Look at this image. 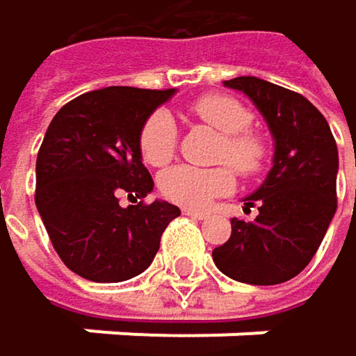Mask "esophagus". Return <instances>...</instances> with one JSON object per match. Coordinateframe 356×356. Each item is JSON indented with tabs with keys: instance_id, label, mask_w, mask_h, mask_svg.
Segmentation results:
<instances>
[{
	"instance_id": "esophagus-1",
	"label": "esophagus",
	"mask_w": 356,
	"mask_h": 356,
	"mask_svg": "<svg viewBox=\"0 0 356 356\" xmlns=\"http://www.w3.org/2000/svg\"><path fill=\"white\" fill-rule=\"evenodd\" d=\"M182 214H186V216H191V218H197V220H206V218H208V214L202 212V210H188V208H184Z\"/></svg>"
}]
</instances>
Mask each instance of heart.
<instances>
[{
	"instance_id": "1",
	"label": "heart",
	"mask_w": 356,
	"mask_h": 356,
	"mask_svg": "<svg viewBox=\"0 0 356 356\" xmlns=\"http://www.w3.org/2000/svg\"><path fill=\"white\" fill-rule=\"evenodd\" d=\"M188 112L206 125L222 134L218 144V159L227 161L240 176H254L268 161V140L252 127V112L240 99L225 93H208L188 104ZM178 146V127L168 112L150 114L140 129L138 148L144 163L150 168H165ZM236 176L227 165L193 168L178 165L168 170L159 180V191L165 200L188 208H208L216 197L231 193Z\"/></svg>"
}]
</instances>
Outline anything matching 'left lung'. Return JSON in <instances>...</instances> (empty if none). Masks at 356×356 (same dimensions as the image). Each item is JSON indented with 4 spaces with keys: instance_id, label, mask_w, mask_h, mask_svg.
I'll use <instances>...</instances> for the list:
<instances>
[{
    "instance_id": "left-lung-1",
    "label": "left lung",
    "mask_w": 356,
    "mask_h": 356,
    "mask_svg": "<svg viewBox=\"0 0 356 356\" xmlns=\"http://www.w3.org/2000/svg\"><path fill=\"white\" fill-rule=\"evenodd\" d=\"M244 91L276 140L274 168L246 197L254 220L231 218V238L212 250L216 268L238 282L280 284L316 254L337 208V146L327 118L304 95L254 76L225 80Z\"/></svg>"
}]
</instances>
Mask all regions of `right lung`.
I'll return each mask as SVG.
<instances>
[{
    "instance_id": "add662e5",
    "label": "right lung",
    "mask_w": 356,
    "mask_h": 356,
    "mask_svg": "<svg viewBox=\"0 0 356 356\" xmlns=\"http://www.w3.org/2000/svg\"><path fill=\"white\" fill-rule=\"evenodd\" d=\"M172 95L108 86L78 95L50 120L35 161V206L74 274L93 282L142 274L180 216L168 202H144L154 182L138 148L144 120ZM122 194L131 207L118 204Z\"/></svg>"
}]
</instances>
